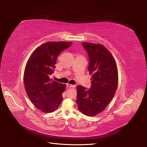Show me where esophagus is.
<instances>
[{"label": "esophagus", "instance_id": "1", "mask_svg": "<svg viewBox=\"0 0 147 147\" xmlns=\"http://www.w3.org/2000/svg\"><path fill=\"white\" fill-rule=\"evenodd\" d=\"M67 88H75V85H72V84H67Z\"/></svg>", "mask_w": 147, "mask_h": 147}]
</instances>
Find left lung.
I'll use <instances>...</instances> for the list:
<instances>
[{
    "instance_id": "obj_1",
    "label": "left lung",
    "mask_w": 147,
    "mask_h": 147,
    "mask_svg": "<svg viewBox=\"0 0 147 147\" xmlns=\"http://www.w3.org/2000/svg\"><path fill=\"white\" fill-rule=\"evenodd\" d=\"M82 45L89 58L88 70L92 74V85L87 89L77 86L79 110L88 116H95L104 111L117 90L118 71L115 61L104 46L83 42Z\"/></svg>"
}]
</instances>
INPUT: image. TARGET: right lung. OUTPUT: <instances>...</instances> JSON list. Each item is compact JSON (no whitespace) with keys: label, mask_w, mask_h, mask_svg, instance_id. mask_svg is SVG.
Returning a JSON list of instances; mask_svg holds the SVG:
<instances>
[{"label":"right lung","mask_w":147,"mask_h":147,"mask_svg":"<svg viewBox=\"0 0 147 147\" xmlns=\"http://www.w3.org/2000/svg\"><path fill=\"white\" fill-rule=\"evenodd\" d=\"M72 42H48L38 47L29 58L24 70L25 89L30 101L43 113L58 109L63 101L65 84L51 80L57 58Z\"/></svg>","instance_id":"right-lung-1"}]
</instances>
